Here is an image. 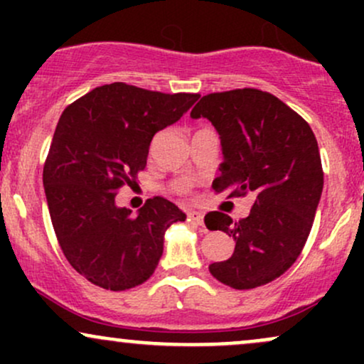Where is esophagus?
I'll use <instances>...</instances> for the list:
<instances>
[{
	"label": "esophagus",
	"mask_w": 364,
	"mask_h": 364,
	"mask_svg": "<svg viewBox=\"0 0 364 364\" xmlns=\"http://www.w3.org/2000/svg\"><path fill=\"white\" fill-rule=\"evenodd\" d=\"M188 220H191V223L202 225L203 224V214H202V212H195V210L188 212Z\"/></svg>",
	"instance_id": "obj_1"
}]
</instances>
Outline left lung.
Wrapping results in <instances>:
<instances>
[{"instance_id":"1","label":"left lung","mask_w":364,"mask_h":364,"mask_svg":"<svg viewBox=\"0 0 364 364\" xmlns=\"http://www.w3.org/2000/svg\"><path fill=\"white\" fill-rule=\"evenodd\" d=\"M191 118H207L220 136L224 161L215 193L255 195L250 215H205L210 231L236 241L235 253L208 270L235 289H253L281 277L301 253L311 231L323 169L315 133L296 111L258 89L214 92L200 99Z\"/></svg>"}]
</instances>
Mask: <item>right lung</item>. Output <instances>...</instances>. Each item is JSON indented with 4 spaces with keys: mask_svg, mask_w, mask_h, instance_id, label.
<instances>
[{
    "mask_svg": "<svg viewBox=\"0 0 364 364\" xmlns=\"http://www.w3.org/2000/svg\"><path fill=\"white\" fill-rule=\"evenodd\" d=\"M198 97L114 82L63 111L44 162L46 200L66 260L95 286L127 291L144 284L162 257L166 229L186 219L162 196L149 198L132 217L114 196L136 183L154 135Z\"/></svg>",
    "mask_w": 364,
    "mask_h": 364,
    "instance_id": "add662e5",
    "label": "right lung"
}]
</instances>
